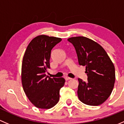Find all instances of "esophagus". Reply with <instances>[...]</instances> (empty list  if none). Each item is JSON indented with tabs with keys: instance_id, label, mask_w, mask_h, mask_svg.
I'll list each match as a JSON object with an SVG mask.
<instances>
[{
	"instance_id": "obj_1",
	"label": "esophagus",
	"mask_w": 124,
	"mask_h": 124,
	"mask_svg": "<svg viewBox=\"0 0 124 124\" xmlns=\"http://www.w3.org/2000/svg\"><path fill=\"white\" fill-rule=\"evenodd\" d=\"M71 78H69V77H67V76H66V78H65V79H66V81H69V80L71 79Z\"/></svg>"
}]
</instances>
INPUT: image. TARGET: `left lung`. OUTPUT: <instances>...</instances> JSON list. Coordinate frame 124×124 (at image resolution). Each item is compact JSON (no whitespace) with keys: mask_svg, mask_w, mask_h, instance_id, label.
Listing matches in <instances>:
<instances>
[{"mask_svg":"<svg viewBox=\"0 0 124 124\" xmlns=\"http://www.w3.org/2000/svg\"><path fill=\"white\" fill-rule=\"evenodd\" d=\"M74 46L79 65L86 66L88 81L79 78L78 98L90 106L103 104L112 93L115 82V66L104 48L84 36L67 39Z\"/></svg>","mask_w":124,"mask_h":124,"instance_id":"1","label":"left lung"}]
</instances>
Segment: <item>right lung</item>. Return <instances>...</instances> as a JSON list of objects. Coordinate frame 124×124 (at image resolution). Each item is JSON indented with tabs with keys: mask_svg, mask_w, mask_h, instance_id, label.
<instances>
[{
	"mask_svg": "<svg viewBox=\"0 0 124 124\" xmlns=\"http://www.w3.org/2000/svg\"><path fill=\"white\" fill-rule=\"evenodd\" d=\"M62 40L39 35L29 43L24 54L21 67L23 88L29 100L39 109H51L60 100V90L64 85L65 79L51 78L45 72L50 68L52 49Z\"/></svg>",
	"mask_w": 124,
	"mask_h": 124,
	"instance_id": "obj_1",
	"label": "right lung"
}]
</instances>
